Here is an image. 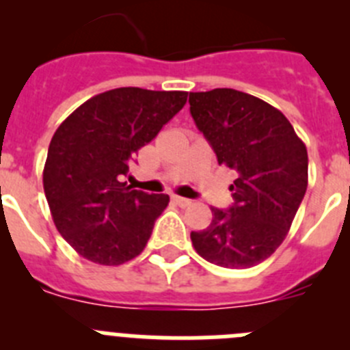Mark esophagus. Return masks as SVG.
<instances>
[{"instance_id":"1","label":"esophagus","mask_w":350,"mask_h":350,"mask_svg":"<svg viewBox=\"0 0 350 350\" xmlns=\"http://www.w3.org/2000/svg\"><path fill=\"white\" fill-rule=\"evenodd\" d=\"M173 202L177 203L178 206H182V208H185V206H189L191 203H193L189 198H182V196H173Z\"/></svg>"}]
</instances>
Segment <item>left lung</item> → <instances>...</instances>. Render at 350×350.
Here are the masks:
<instances>
[{
    "instance_id": "8db88e82",
    "label": "left lung",
    "mask_w": 350,
    "mask_h": 350,
    "mask_svg": "<svg viewBox=\"0 0 350 350\" xmlns=\"http://www.w3.org/2000/svg\"><path fill=\"white\" fill-rule=\"evenodd\" d=\"M189 112L219 165L237 173L233 205L212 206L196 252L222 268L256 267L284 242L308 182V156L282 112L234 89L189 92Z\"/></svg>"
}]
</instances>
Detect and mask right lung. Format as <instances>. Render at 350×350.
<instances>
[{
  "instance_id": "right-lung-1",
  "label": "right lung",
  "mask_w": 350,
  "mask_h": 350,
  "mask_svg": "<svg viewBox=\"0 0 350 350\" xmlns=\"http://www.w3.org/2000/svg\"><path fill=\"white\" fill-rule=\"evenodd\" d=\"M187 101V92L119 88L80 105L52 137L43 189L52 219L82 258L122 265L152 234L168 194L131 189L124 182L138 148Z\"/></svg>"
}]
</instances>
